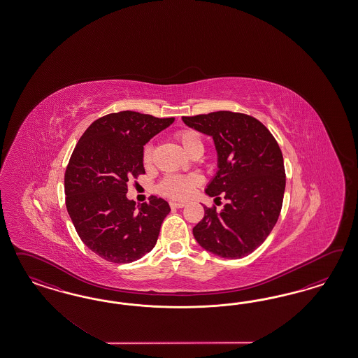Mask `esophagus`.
<instances>
[{"label": "esophagus", "instance_id": "34e87169", "mask_svg": "<svg viewBox=\"0 0 358 358\" xmlns=\"http://www.w3.org/2000/svg\"><path fill=\"white\" fill-rule=\"evenodd\" d=\"M169 205L172 208H182L186 203H184V202H171Z\"/></svg>", "mask_w": 358, "mask_h": 358}]
</instances>
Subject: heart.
<instances>
[{
  "label": "heart",
  "instance_id": "1",
  "mask_svg": "<svg viewBox=\"0 0 358 358\" xmlns=\"http://www.w3.org/2000/svg\"><path fill=\"white\" fill-rule=\"evenodd\" d=\"M176 138L182 144L189 155H202L205 151V143L198 131L182 129L176 132ZM153 144L148 143L143 148V162L151 164L153 157ZM201 184V178L196 174H166L157 185V192L172 199H186L193 193L195 186Z\"/></svg>",
  "mask_w": 358,
  "mask_h": 358
}]
</instances>
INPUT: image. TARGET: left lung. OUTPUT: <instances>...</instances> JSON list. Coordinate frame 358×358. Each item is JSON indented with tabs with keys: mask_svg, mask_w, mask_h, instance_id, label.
<instances>
[{
	"mask_svg": "<svg viewBox=\"0 0 358 358\" xmlns=\"http://www.w3.org/2000/svg\"><path fill=\"white\" fill-rule=\"evenodd\" d=\"M185 124L213 136L217 173L206 189L227 203L220 213L205 207L193 228L202 248L224 259L248 256L269 236L281 213L286 174L283 156L271 131L260 120L232 111L182 117Z\"/></svg>",
	"mask_w": 358,
	"mask_h": 358,
	"instance_id": "8db88e82",
	"label": "left lung"
}]
</instances>
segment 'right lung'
<instances>
[{"label": "right lung", "instance_id": "add662e5", "mask_svg": "<svg viewBox=\"0 0 358 358\" xmlns=\"http://www.w3.org/2000/svg\"><path fill=\"white\" fill-rule=\"evenodd\" d=\"M136 111L94 120L76 144L64 176L65 205L77 234L103 260L127 264L155 247L171 207L163 198L135 206L129 180L145 173L144 144L173 123Z\"/></svg>", "mask_w": 358, "mask_h": 358}]
</instances>
